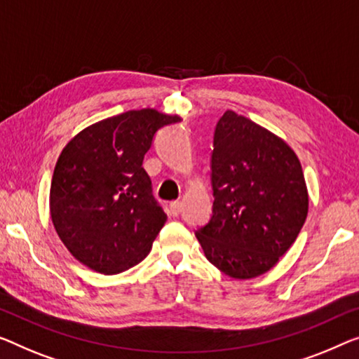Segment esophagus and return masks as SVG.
Wrapping results in <instances>:
<instances>
[{"mask_svg": "<svg viewBox=\"0 0 359 359\" xmlns=\"http://www.w3.org/2000/svg\"><path fill=\"white\" fill-rule=\"evenodd\" d=\"M169 210H170V212L174 214V216H179L180 210H182V203L180 201H172L169 205Z\"/></svg>", "mask_w": 359, "mask_h": 359, "instance_id": "34e87169", "label": "esophagus"}]
</instances>
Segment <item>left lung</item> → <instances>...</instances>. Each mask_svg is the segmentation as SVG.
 <instances>
[{"instance_id":"8db88e82","label":"left lung","mask_w":359,"mask_h":359,"mask_svg":"<svg viewBox=\"0 0 359 359\" xmlns=\"http://www.w3.org/2000/svg\"><path fill=\"white\" fill-rule=\"evenodd\" d=\"M212 216L195 232L208 261L233 279L274 267L308 216L302 164L285 142L226 111L214 128Z\"/></svg>"}]
</instances>
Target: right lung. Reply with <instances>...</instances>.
I'll return each instance as SVG.
<instances>
[{
    "instance_id": "1",
    "label": "right lung",
    "mask_w": 359,
    "mask_h": 359,
    "mask_svg": "<svg viewBox=\"0 0 359 359\" xmlns=\"http://www.w3.org/2000/svg\"><path fill=\"white\" fill-rule=\"evenodd\" d=\"M179 121L149 108L127 111L83 128L62 149L50 212L80 263L119 274L147 258L168 216L153 196L143 158L159 128Z\"/></svg>"
}]
</instances>
